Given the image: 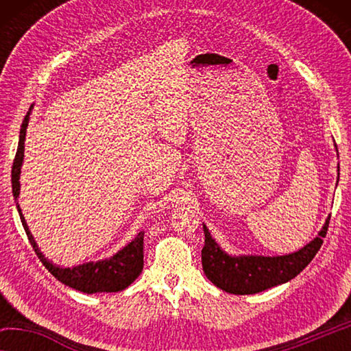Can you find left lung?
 <instances>
[{
    "label": "left lung",
    "mask_w": 351,
    "mask_h": 351,
    "mask_svg": "<svg viewBox=\"0 0 351 351\" xmlns=\"http://www.w3.org/2000/svg\"><path fill=\"white\" fill-rule=\"evenodd\" d=\"M328 223L330 217L325 219V224L319 230L316 239H313L299 251L287 255H276V257L230 255L223 251L221 246L212 239L207 226L203 224L204 247L201 251L203 271L215 287L237 295L257 294L277 285L287 283L310 265V261L322 246L326 230H328Z\"/></svg>",
    "instance_id": "8db88e82"
}]
</instances>
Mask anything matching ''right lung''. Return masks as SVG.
<instances>
[{
  "instance_id": "obj_1",
  "label": "right lung",
  "mask_w": 351,
  "mask_h": 351,
  "mask_svg": "<svg viewBox=\"0 0 351 351\" xmlns=\"http://www.w3.org/2000/svg\"><path fill=\"white\" fill-rule=\"evenodd\" d=\"M32 108L34 105H31L25 121L21 123L19 148H16L14 165H12V193H14L23 228L26 230V235L29 241H31L35 254L38 255L41 263L46 266V269L49 271L57 280H60L69 288L82 291V293H117V291L128 288L130 285L141 276L142 269H144V232H139L127 246H123L121 251H117L112 257L99 261H88V263L77 265L74 268H63V266L52 263V261L45 257L43 252L40 251L37 241L34 240V235L31 234V230H29V226L19 204L20 173L23 159H25L26 130L29 119H31Z\"/></svg>"
}]
</instances>
